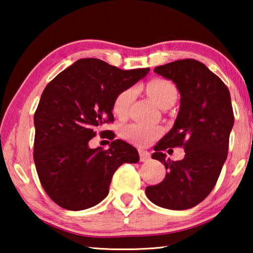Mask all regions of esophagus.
Segmentation results:
<instances>
[{
  "label": "esophagus",
  "instance_id": "esophagus-1",
  "mask_svg": "<svg viewBox=\"0 0 253 253\" xmlns=\"http://www.w3.org/2000/svg\"><path fill=\"white\" fill-rule=\"evenodd\" d=\"M139 158H140V162H146L148 161L149 158H151V154L147 151H144V149H139Z\"/></svg>",
  "mask_w": 253,
  "mask_h": 253
}]
</instances>
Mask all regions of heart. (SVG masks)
<instances>
[{"label":"heart","mask_w":253,"mask_h":253,"mask_svg":"<svg viewBox=\"0 0 253 253\" xmlns=\"http://www.w3.org/2000/svg\"><path fill=\"white\" fill-rule=\"evenodd\" d=\"M146 91L158 107H163L169 102L175 101L177 98V90L175 85L165 79H153L146 84ZM135 89H124L115 97L113 110L116 116L124 117L128 113L130 104L135 98ZM163 129L158 126L144 125V124H129L123 128V137L128 142L146 146L162 135Z\"/></svg>","instance_id":"heart-1"}]
</instances>
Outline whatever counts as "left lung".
Wrapping results in <instances>:
<instances>
[{"instance_id": "obj_1", "label": "left lung", "mask_w": 253, "mask_h": 253, "mask_svg": "<svg viewBox=\"0 0 253 253\" xmlns=\"http://www.w3.org/2000/svg\"><path fill=\"white\" fill-rule=\"evenodd\" d=\"M154 71L173 80L181 93V106L173 128L152 155L168 173L145 192L161 208L191 209L211 193L228 156L234 123L230 91L219 77L194 59L166 63ZM169 147H183L186 156L176 162L166 160L162 151Z\"/></svg>"}]
</instances>
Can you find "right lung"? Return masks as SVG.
Instances as JSON below:
<instances>
[{"label":"right lung","mask_w":253,"mask_h":253,"mask_svg":"<svg viewBox=\"0 0 253 253\" xmlns=\"http://www.w3.org/2000/svg\"><path fill=\"white\" fill-rule=\"evenodd\" d=\"M149 71L122 70L99 59H80L46 84L34 113L33 158L40 183L55 204L80 211L101 202L114 173L137 163V149L121 139L108 149L89 142L104 124L113 123L114 99ZM114 139L111 130H102Z\"/></svg>","instance_id":"obj_1"}]
</instances>
